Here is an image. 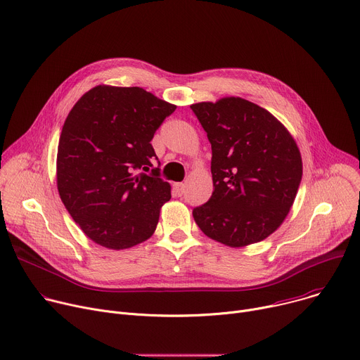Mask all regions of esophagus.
Listing matches in <instances>:
<instances>
[{
  "instance_id": "obj_1",
  "label": "esophagus",
  "mask_w": 360,
  "mask_h": 360,
  "mask_svg": "<svg viewBox=\"0 0 360 360\" xmlns=\"http://www.w3.org/2000/svg\"><path fill=\"white\" fill-rule=\"evenodd\" d=\"M174 189H175V193L178 195V197H182V193L185 192V185L182 182H176V184H174Z\"/></svg>"
}]
</instances>
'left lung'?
<instances>
[{"instance_id": "8db88e82", "label": "left lung", "mask_w": 360, "mask_h": 360, "mask_svg": "<svg viewBox=\"0 0 360 360\" xmlns=\"http://www.w3.org/2000/svg\"><path fill=\"white\" fill-rule=\"evenodd\" d=\"M212 149L211 198L192 215L230 247L263 241L287 217L302 182L300 150L266 109L241 97L191 106Z\"/></svg>"}]
</instances>
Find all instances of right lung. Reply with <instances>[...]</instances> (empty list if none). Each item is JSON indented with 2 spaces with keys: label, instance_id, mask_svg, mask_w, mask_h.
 <instances>
[{
  "label": "right lung",
  "instance_id": "1",
  "mask_svg": "<svg viewBox=\"0 0 360 360\" xmlns=\"http://www.w3.org/2000/svg\"><path fill=\"white\" fill-rule=\"evenodd\" d=\"M175 109L141 87L96 86L70 110L58 141L57 188L96 244L129 248L156 230L171 185L153 168L150 141Z\"/></svg>",
  "mask_w": 360,
  "mask_h": 360
}]
</instances>
